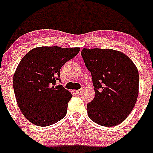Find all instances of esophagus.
Here are the masks:
<instances>
[{
    "label": "esophagus",
    "mask_w": 153,
    "mask_h": 153,
    "mask_svg": "<svg viewBox=\"0 0 153 153\" xmlns=\"http://www.w3.org/2000/svg\"><path fill=\"white\" fill-rule=\"evenodd\" d=\"M75 91V93H76V94H78V95H79V94H81L82 93V89H80V90H74Z\"/></svg>",
    "instance_id": "esophagus-1"
}]
</instances>
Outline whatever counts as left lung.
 <instances>
[{"mask_svg": "<svg viewBox=\"0 0 153 153\" xmlns=\"http://www.w3.org/2000/svg\"><path fill=\"white\" fill-rule=\"evenodd\" d=\"M92 75L95 98L87 104L88 114L97 124L119 125L129 115L139 94V71L134 62L120 51L87 49L81 52Z\"/></svg>", "mask_w": 153, "mask_h": 153, "instance_id": "left-lung-1", "label": "left lung"}]
</instances>
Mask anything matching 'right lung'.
I'll return each instance as SVG.
<instances>
[{
    "label": "right lung",
    "mask_w": 153,
    "mask_h": 153,
    "mask_svg": "<svg viewBox=\"0 0 153 153\" xmlns=\"http://www.w3.org/2000/svg\"><path fill=\"white\" fill-rule=\"evenodd\" d=\"M79 50V47H36L18 64L13 88L19 109L31 123L44 127L65 116L72 95L61 85L55 84L61 67Z\"/></svg>",
    "instance_id": "1"
}]
</instances>
